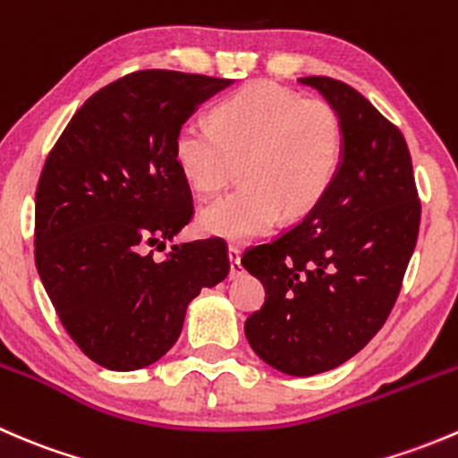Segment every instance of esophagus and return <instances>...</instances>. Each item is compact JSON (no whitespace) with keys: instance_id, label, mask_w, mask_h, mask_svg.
<instances>
[{"instance_id":"34e87169","label":"esophagus","mask_w":458,"mask_h":458,"mask_svg":"<svg viewBox=\"0 0 458 458\" xmlns=\"http://www.w3.org/2000/svg\"><path fill=\"white\" fill-rule=\"evenodd\" d=\"M228 257H230V279L239 276L243 272L242 267V250L237 246L228 248Z\"/></svg>"}]
</instances>
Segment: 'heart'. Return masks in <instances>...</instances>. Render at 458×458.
Segmentation results:
<instances>
[{
    "label": "heart",
    "mask_w": 458,
    "mask_h": 458,
    "mask_svg": "<svg viewBox=\"0 0 458 458\" xmlns=\"http://www.w3.org/2000/svg\"><path fill=\"white\" fill-rule=\"evenodd\" d=\"M345 135L326 99L275 84H248L216 101L210 122L188 119L174 132L179 173L199 192H219L242 157L243 182L199 212V228L228 242L266 234L281 212L315 208L335 183Z\"/></svg>",
    "instance_id": "heart-1"
}]
</instances>
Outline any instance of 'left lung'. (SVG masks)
I'll return each instance as SVG.
<instances>
[{"instance_id": "left-lung-1", "label": "left lung", "mask_w": 458, "mask_h": 458, "mask_svg": "<svg viewBox=\"0 0 458 458\" xmlns=\"http://www.w3.org/2000/svg\"><path fill=\"white\" fill-rule=\"evenodd\" d=\"M299 81L339 113L344 159L301 224L242 257L266 288V303L243 330L267 366L312 377L354 357L386 323L417 246L421 201L394 123L344 81Z\"/></svg>"}]
</instances>
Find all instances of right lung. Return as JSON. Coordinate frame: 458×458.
<instances>
[{"label":"right lung","mask_w":458,"mask_h":458,"mask_svg":"<svg viewBox=\"0 0 458 458\" xmlns=\"http://www.w3.org/2000/svg\"><path fill=\"white\" fill-rule=\"evenodd\" d=\"M233 81L137 71L97 90L46 157L35 195L39 279L81 352L140 370L179 339L186 308L230 272L219 237L165 248L191 221L174 132Z\"/></svg>","instance_id":"obj_1"}]
</instances>
